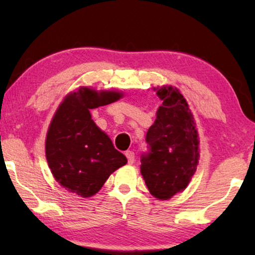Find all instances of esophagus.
<instances>
[{
    "label": "esophagus",
    "mask_w": 255,
    "mask_h": 255,
    "mask_svg": "<svg viewBox=\"0 0 255 255\" xmlns=\"http://www.w3.org/2000/svg\"><path fill=\"white\" fill-rule=\"evenodd\" d=\"M125 155H127V158H128V165H132V163L134 162V153L132 151H127L125 152Z\"/></svg>",
    "instance_id": "34e87169"
}]
</instances>
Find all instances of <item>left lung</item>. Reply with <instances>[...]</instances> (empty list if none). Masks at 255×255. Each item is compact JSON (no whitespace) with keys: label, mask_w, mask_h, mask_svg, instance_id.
<instances>
[{"label":"left lung","mask_w":255,"mask_h":255,"mask_svg":"<svg viewBox=\"0 0 255 255\" xmlns=\"http://www.w3.org/2000/svg\"><path fill=\"white\" fill-rule=\"evenodd\" d=\"M156 95L162 106L146 133L147 152L140 155V173L149 193L168 200L188 186L198 162V138L187 101L173 87Z\"/></svg>","instance_id":"1"}]
</instances>
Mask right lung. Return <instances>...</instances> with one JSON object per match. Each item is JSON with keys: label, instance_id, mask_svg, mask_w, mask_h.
I'll use <instances>...</instances> for the list:
<instances>
[{"label": "right lung", "instance_id": "1", "mask_svg": "<svg viewBox=\"0 0 255 255\" xmlns=\"http://www.w3.org/2000/svg\"><path fill=\"white\" fill-rule=\"evenodd\" d=\"M122 94L80 88L58 108L46 137V159L54 179L82 197L99 191L108 177L128 162L94 123L89 110L116 102Z\"/></svg>", "mask_w": 255, "mask_h": 255}]
</instances>
